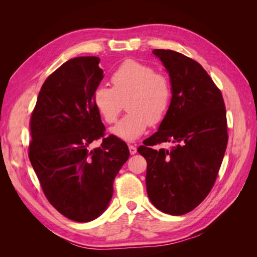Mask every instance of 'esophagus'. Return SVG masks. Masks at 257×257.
I'll return each instance as SVG.
<instances>
[{
  "instance_id": "esophagus-1",
  "label": "esophagus",
  "mask_w": 257,
  "mask_h": 257,
  "mask_svg": "<svg viewBox=\"0 0 257 257\" xmlns=\"http://www.w3.org/2000/svg\"><path fill=\"white\" fill-rule=\"evenodd\" d=\"M128 149H130V153H131L132 155H134V154L137 152V148H136L135 146H133V145H130V146H128Z\"/></svg>"
}]
</instances>
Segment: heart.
Returning a JSON list of instances; mask_svg holds the SVG:
<instances>
[{
	"instance_id": "obj_1",
	"label": "heart",
	"mask_w": 257,
	"mask_h": 257,
	"mask_svg": "<svg viewBox=\"0 0 257 257\" xmlns=\"http://www.w3.org/2000/svg\"><path fill=\"white\" fill-rule=\"evenodd\" d=\"M112 88L98 85L93 92V103L107 123H113L126 99L127 113L110 132L125 142L141 137L149 124L165 118L172 100V87L167 77L135 60H126L110 78Z\"/></svg>"
}]
</instances>
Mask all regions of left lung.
I'll return each instance as SVG.
<instances>
[{"mask_svg":"<svg viewBox=\"0 0 257 257\" xmlns=\"http://www.w3.org/2000/svg\"><path fill=\"white\" fill-rule=\"evenodd\" d=\"M169 75L172 100L157 133L138 148L147 161L146 186L155 208L182 215L211 191L227 146L226 111L220 90L196 61L154 49ZM174 144L172 150L154 145Z\"/></svg>","mask_w":257,"mask_h":257,"instance_id":"8db88e82","label":"left lung"}]
</instances>
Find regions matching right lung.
Here are the masks:
<instances>
[{
    "label": "right lung",
    "mask_w": 257,
    "mask_h": 257,
    "mask_svg": "<svg viewBox=\"0 0 257 257\" xmlns=\"http://www.w3.org/2000/svg\"><path fill=\"white\" fill-rule=\"evenodd\" d=\"M97 57L74 58L53 72L31 116L29 159L49 203L67 219L85 223L107 209L113 180L130 157L127 145L105 126L93 103L104 78Z\"/></svg>",
    "instance_id": "right-lung-1"
}]
</instances>
